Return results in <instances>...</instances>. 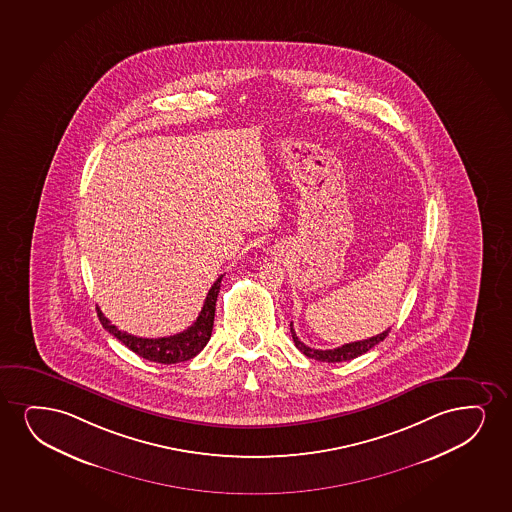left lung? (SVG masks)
Instances as JSON below:
<instances>
[{
    "label": "left lung",
    "mask_w": 512,
    "mask_h": 512,
    "mask_svg": "<svg viewBox=\"0 0 512 512\" xmlns=\"http://www.w3.org/2000/svg\"><path fill=\"white\" fill-rule=\"evenodd\" d=\"M291 334L292 339H294V344H296V348H298L303 355L308 356V358H313V360H318V362L337 363L348 362V360H353L356 356L363 355V353H367V351L372 350L376 344H379L381 341L386 339V336L389 334V329L384 330L381 334H377V336L369 337V339H363V341L343 344V346L334 348V350H315V348L306 346V344L303 343V341H299V337L296 336V332L292 329V322Z\"/></svg>",
    "instance_id": "8db88e82"
}]
</instances>
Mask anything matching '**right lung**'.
<instances>
[{
    "label": "right lung",
    "instance_id": "right-lung-1",
    "mask_svg": "<svg viewBox=\"0 0 512 512\" xmlns=\"http://www.w3.org/2000/svg\"><path fill=\"white\" fill-rule=\"evenodd\" d=\"M221 279L211 285V289L207 292L206 301L202 306L199 317L194 324L190 325L187 330H183L180 334L169 337H157V339H147V337L131 336L124 330L117 329L116 325L109 322V318L104 317V313L97 308L98 318L104 325V329L109 330L112 336L119 339L124 346H128L131 351H135L136 355L142 356L145 360L157 363H180L187 362L195 355H199L207 341L211 339L214 324V310H216V299L220 292Z\"/></svg>",
    "mask_w": 512,
    "mask_h": 512
}]
</instances>
